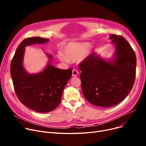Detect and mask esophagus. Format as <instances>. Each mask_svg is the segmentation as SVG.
I'll return each mask as SVG.
<instances>
[{"instance_id":"34e87169","label":"esophagus","mask_w":146,"mask_h":146,"mask_svg":"<svg viewBox=\"0 0 146 146\" xmlns=\"http://www.w3.org/2000/svg\"><path fill=\"white\" fill-rule=\"evenodd\" d=\"M79 74V72L76 69H73L72 70V76H77Z\"/></svg>"}]
</instances>
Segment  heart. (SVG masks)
<instances>
[{
	"instance_id": "obj_1",
	"label": "heart",
	"mask_w": 146,
	"mask_h": 146,
	"mask_svg": "<svg viewBox=\"0 0 146 146\" xmlns=\"http://www.w3.org/2000/svg\"><path fill=\"white\" fill-rule=\"evenodd\" d=\"M90 47V44L88 42H69L64 48L65 55L60 52L58 57L61 61L64 62H68L69 60L77 61L86 55Z\"/></svg>"
}]
</instances>
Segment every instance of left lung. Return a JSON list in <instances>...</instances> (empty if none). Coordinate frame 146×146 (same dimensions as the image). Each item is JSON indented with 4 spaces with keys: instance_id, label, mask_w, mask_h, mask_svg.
<instances>
[{
    "instance_id": "left-lung-1",
    "label": "left lung",
    "mask_w": 146,
    "mask_h": 146,
    "mask_svg": "<svg viewBox=\"0 0 146 146\" xmlns=\"http://www.w3.org/2000/svg\"><path fill=\"white\" fill-rule=\"evenodd\" d=\"M116 47L113 63L90 54L79 64L83 94L95 106L110 107L121 102L131 90L135 79L136 56L121 35L110 37Z\"/></svg>"
}]
</instances>
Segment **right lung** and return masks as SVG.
<instances>
[{
	"label": "right lung",
	"instance_id": "add662e5",
	"mask_svg": "<svg viewBox=\"0 0 146 146\" xmlns=\"http://www.w3.org/2000/svg\"><path fill=\"white\" fill-rule=\"evenodd\" d=\"M48 41V38L40 36L25 38L15 51L11 64V77L18 99L28 108L41 113L52 111L58 106L63 90L72 75V68L59 69L51 66L50 61L40 73L29 74L25 72L22 66L25 47Z\"/></svg>",
	"mask_w": 146,
	"mask_h": 146
}]
</instances>
